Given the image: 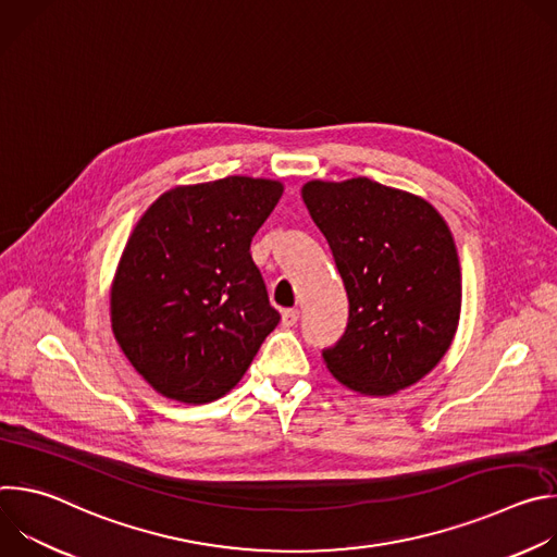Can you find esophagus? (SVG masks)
Segmentation results:
<instances>
[{
	"mask_svg": "<svg viewBox=\"0 0 557 557\" xmlns=\"http://www.w3.org/2000/svg\"><path fill=\"white\" fill-rule=\"evenodd\" d=\"M297 322H299V310H297V308H288V310L282 312V324H284L286 329L295 326Z\"/></svg>",
	"mask_w": 557,
	"mask_h": 557,
	"instance_id": "obj_1",
	"label": "esophagus"
}]
</instances>
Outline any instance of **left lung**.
I'll use <instances>...</instances> for the list:
<instances>
[{"mask_svg":"<svg viewBox=\"0 0 557 557\" xmlns=\"http://www.w3.org/2000/svg\"><path fill=\"white\" fill-rule=\"evenodd\" d=\"M348 293L344 335L329 370L361 394H394L447 352L460 314L454 237L425 200L370 178L301 189Z\"/></svg>","mask_w":557,"mask_h":557,"instance_id":"obj_1","label":"left lung"}]
</instances>
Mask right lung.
Here are the masks:
<instances>
[{
  "instance_id": "add662e5",
  "label": "right lung",
  "mask_w": 557,
  "mask_h": 557,
  "mask_svg": "<svg viewBox=\"0 0 557 557\" xmlns=\"http://www.w3.org/2000/svg\"><path fill=\"white\" fill-rule=\"evenodd\" d=\"M282 198L275 181L176 187L134 226L112 286V329L143 379L209 404L240 381L280 324L251 240Z\"/></svg>"
}]
</instances>
